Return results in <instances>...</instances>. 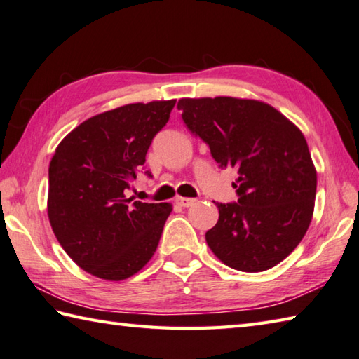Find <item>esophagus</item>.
Returning <instances> with one entry per match:
<instances>
[{"instance_id": "obj_1", "label": "esophagus", "mask_w": 359, "mask_h": 359, "mask_svg": "<svg viewBox=\"0 0 359 359\" xmlns=\"http://www.w3.org/2000/svg\"><path fill=\"white\" fill-rule=\"evenodd\" d=\"M175 202H177L180 207H191L196 201L189 199V198H177V199H175Z\"/></svg>"}]
</instances>
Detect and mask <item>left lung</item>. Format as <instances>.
Segmentation results:
<instances>
[{
	"mask_svg": "<svg viewBox=\"0 0 359 359\" xmlns=\"http://www.w3.org/2000/svg\"><path fill=\"white\" fill-rule=\"evenodd\" d=\"M187 128L221 168H236L238 203L215 202L208 248L229 268L262 272L291 254L310 227L318 174L296 124L263 101L182 97Z\"/></svg>",
	"mask_w": 359,
	"mask_h": 359,
	"instance_id": "1",
	"label": "left lung"
}]
</instances>
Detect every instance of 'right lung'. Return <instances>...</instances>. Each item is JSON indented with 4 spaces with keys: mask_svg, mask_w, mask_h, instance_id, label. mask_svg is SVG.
Masks as SVG:
<instances>
[{
    "mask_svg": "<svg viewBox=\"0 0 359 359\" xmlns=\"http://www.w3.org/2000/svg\"><path fill=\"white\" fill-rule=\"evenodd\" d=\"M174 104L135 102L104 111L55 147L49 163V224L68 257L91 276L126 280L156 254L172 205L132 202L126 193Z\"/></svg>",
    "mask_w": 359,
    "mask_h": 359,
    "instance_id": "1",
    "label": "right lung"
}]
</instances>
